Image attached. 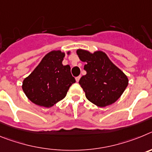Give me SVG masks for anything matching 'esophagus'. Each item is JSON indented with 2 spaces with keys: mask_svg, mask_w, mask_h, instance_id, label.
<instances>
[{
  "mask_svg": "<svg viewBox=\"0 0 152 152\" xmlns=\"http://www.w3.org/2000/svg\"><path fill=\"white\" fill-rule=\"evenodd\" d=\"M80 76H78V77H75V80H76V81H77V82H78L79 80H80Z\"/></svg>",
  "mask_w": 152,
  "mask_h": 152,
  "instance_id": "esophagus-1",
  "label": "esophagus"
}]
</instances>
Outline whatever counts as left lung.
<instances>
[{
	"label": "left lung",
	"instance_id": "8db88e82",
	"mask_svg": "<svg viewBox=\"0 0 152 152\" xmlns=\"http://www.w3.org/2000/svg\"><path fill=\"white\" fill-rule=\"evenodd\" d=\"M77 55L83 62L87 74L79 84L89 101L97 107H105L114 103L123 94L129 84L124 72L112 62L103 51L91 52L79 49Z\"/></svg>",
	"mask_w": 152,
	"mask_h": 152
}]
</instances>
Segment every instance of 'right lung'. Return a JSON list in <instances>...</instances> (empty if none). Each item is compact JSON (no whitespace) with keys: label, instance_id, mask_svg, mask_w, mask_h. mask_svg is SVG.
<instances>
[{"label":"right lung","instance_id":"right-lung-1","mask_svg":"<svg viewBox=\"0 0 152 152\" xmlns=\"http://www.w3.org/2000/svg\"><path fill=\"white\" fill-rule=\"evenodd\" d=\"M70 53L71 51L66 52ZM64 56L65 52L61 50L51 51L24 79L22 89L31 102L49 108L65 97L75 79L69 65H63Z\"/></svg>","mask_w":152,"mask_h":152}]
</instances>
